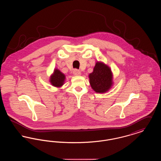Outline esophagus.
Segmentation results:
<instances>
[{
    "instance_id": "obj_1",
    "label": "esophagus",
    "mask_w": 161,
    "mask_h": 161,
    "mask_svg": "<svg viewBox=\"0 0 161 161\" xmlns=\"http://www.w3.org/2000/svg\"><path fill=\"white\" fill-rule=\"evenodd\" d=\"M73 74H74V75H75V76L80 75H81V72H80L79 70H78V69H74V70H73Z\"/></svg>"
}]
</instances>
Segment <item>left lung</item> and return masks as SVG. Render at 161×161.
Returning <instances> with one entry per match:
<instances>
[{
	"instance_id": "left-lung-1",
	"label": "left lung",
	"mask_w": 161,
	"mask_h": 161,
	"mask_svg": "<svg viewBox=\"0 0 161 161\" xmlns=\"http://www.w3.org/2000/svg\"><path fill=\"white\" fill-rule=\"evenodd\" d=\"M89 79L92 89L97 93L107 92L112 84L111 70L102 63H96Z\"/></svg>"
}]
</instances>
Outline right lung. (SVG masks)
Instances as JSON below:
<instances>
[{"label": "right lung", "instance_id": "add662e5", "mask_svg": "<svg viewBox=\"0 0 161 161\" xmlns=\"http://www.w3.org/2000/svg\"><path fill=\"white\" fill-rule=\"evenodd\" d=\"M65 76L63 74L58 70L55 69L54 70V74L51 77V83L54 86L60 87L64 83Z\"/></svg>", "mask_w": 161, "mask_h": 161}]
</instances>
